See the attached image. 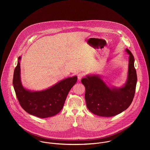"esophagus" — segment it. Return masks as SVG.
Wrapping results in <instances>:
<instances>
[{
    "label": "esophagus",
    "instance_id": "1",
    "mask_svg": "<svg viewBox=\"0 0 150 150\" xmlns=\"http://www.w3.org/2000/svg\"><path fill=\"white\" fill-rule=\"evenodd\" d=\"M84 76V73H79L78 75H77V77H78V79H79V80H80L82 78H83Z\"/></svg>",
    "mask_w": 150,
    "mask_h": 150
}]
</instances>
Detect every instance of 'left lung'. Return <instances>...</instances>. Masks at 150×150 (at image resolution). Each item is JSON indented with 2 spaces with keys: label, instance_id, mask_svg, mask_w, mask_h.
I'll return each mask as SVG.
<instances>
[{
  "label": "left lung",
  "instance_id": "left-lung-1",
  "mask_svg": "<svg viewBox=\"0 0 150 150\" xmlns=\"http://www.w3.org/2000/svg\"><path fill=\"white\" fill-rule=\"evenodd\" d=\"M128 76L125 85L122 88H110L99 76H88L81 80L86 87V107L93 114L101 117H112L127 110L132 103L137 83L134 58L128 49Z\"/></svg>",
  "mask_w": 150,
  "mask_h": 150
}]
</instances>
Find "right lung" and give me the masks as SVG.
Segmentation results:
<instances>
[{
	"mask_svg": "<svg viewBox=\"0 0 150 150\" xmlns=\"http://www.w3.org/2000/svg\"><path fill=\"white\" fill-rule=\"evenodd\" d=\"M20 59V57L14 69L13 83L22 108L28 113L42 118L57 114L64 107L67 94L76 83L77 77L67 78L44 91L31 92L22 86Z\"/></svg>",
	"mask_w": 150,
	"mask_h": 150,
	"instance_id": "add662e5",
	"label": "right lung"
}]
</instances>
